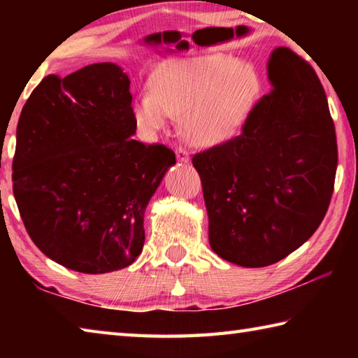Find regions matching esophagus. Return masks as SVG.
Masks as SVG:
<instances>
[{
	"mask_svg": "<svg viewBox=\"0 0 358 358\" xmlns=\"http://www.w3.org/2000/svg\"><path fill=\"white\" fill-rule=\"evenodd\" d=\"M175 155H177V161L183 162V164H187L189 162V153L185 148H177L175 150Z\"/></svg>",
	"mask_w": 358,
	"mask_h": 358,
	"instance_id": "34e87169",
	"label": "esophagus"
}]
</instances>
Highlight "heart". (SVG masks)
I'll use <instances>...</instances> for the list:
<instances>
[{"label":"heart","instance_id":"b5f03b06","mask_svg":"<svg viewBox=\"0 0 358 358\" xmlns=\"http://www.w3.org/2000/svg\"><path fill=\"white\" fill-rule=\"evenodd\" d=\"M262 92L257 69L226 53L177 59L153 77V92L138 96L132 115L155 136L173 115H183V134L197 147H215L245 124Z\"/></svg>","mask_w":358,"mask_h":358}]
</instances>
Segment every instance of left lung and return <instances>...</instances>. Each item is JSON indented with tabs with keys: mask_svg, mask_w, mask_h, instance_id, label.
<instances>
[{
	"mask_svg": "<svg viewBox=\"0 0 358 358\" xmlns=\"http://www.w3.org/2000/svg\"><path fill=\"white\" fill-rule=\"evenodd\" d=\"M273 90L243 132L192 157L208 213V240L227 262H278L316 232L338 166L335 124L316 72L287 47L266 63Z\"/></svg>",
	"mask_w": 358,
	"mask_h": 358,
	"instance_id": "8db88e82",
	"label": "left lung"
}]
</instances>
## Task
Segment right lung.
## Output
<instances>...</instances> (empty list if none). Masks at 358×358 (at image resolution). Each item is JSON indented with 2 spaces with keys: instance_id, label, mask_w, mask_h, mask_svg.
Here are the masks:
<instances>
[{
  "instance_id": "obj_1",
  "label": "right lung",
  "mask_w": 358,
  "mask_h": 358,
  "mask_svg": "<svg viewBox=\"0 0 358 358\" xmlns=\"http://www.w3.org/2000/svg\"><path fill=\"white\" fill-rule=\"evenodd\" d=\"M131 80L115 63L85 66L33 90L17 124L14 197L48 259L98 275L131 265L145 208L175 153L134 141Z\"/></svg>"
}]
</instances>
